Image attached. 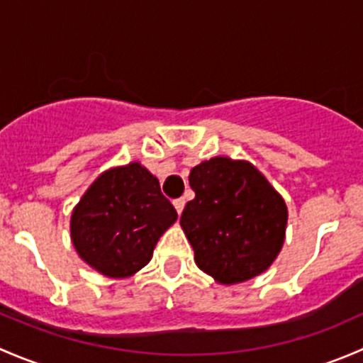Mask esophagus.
<instances>
[{
  "mask_svg": "<svg viewBox=\"0 0 363 363\" xmlns=\"http://www.w3.org/2000/svg\"><path fill=\"white\" fill-rule=\"evenodd\" d=\"M184 205H186V200L184 199L174 200V207H175V211H177V214H181V212L184 211Z\"/></svg>",
  "mask_w": 363,
  "mask_h": 363,
  "instance_id": "esophagus-1",
  "label": "esophagus"
}]
</instances>
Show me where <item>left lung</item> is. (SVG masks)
<instances>
[{
  "label": "left lung",
  "instance_id": "8db88e82",
  "mask_svg": "<svg viewBox=\"0 0 363 363\" xmlns=\"http://www.w3.org/2000/svg\"><path fill=\"white\" fill-rule=\"evenodd\" d=\"M195 199L181 226L200 270L219 284L265 272L286 239L288 207L265 175L246 160L216 156L189 172Z\"/></svg>",
  "mask_w": 363,
  "mask_h": 363
}]
</instances>
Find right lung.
Listing matches in <instances>:
<instances>
[{"mask_svg":"<svg viewBox=\"0 0 363 363\" xmlns=\"http://www.w3.org/2000/svg\"><path fill=\"white\" fill-rule=\"evenodd\" d=\"M177 219L160 181L138 161L112 167L86 189L69 218L77 255L96 272L124 279L144 269Z\"/></svg>","mask_w":363,"mask_h":363,"instance_id":"obj_1","label":"right lung"}]
</instances>
